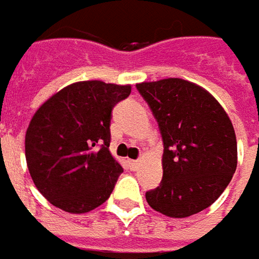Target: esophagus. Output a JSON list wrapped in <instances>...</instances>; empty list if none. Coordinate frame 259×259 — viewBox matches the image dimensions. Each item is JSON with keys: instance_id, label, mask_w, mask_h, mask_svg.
Segmentation results:
<instances>
[{"instance_id": "esophagus-1", "label": "esophagus", "mask_w": 259, "mask_h": 259, "mask_svg": "<svg viewBox=\"0 0 259 259\" xmlns=\"http://www.w3.org/2000/svg\"><path fill=\"white\" fill-rule=\"evenodd\" d=\"M130 165L133 168L134 171L140 166V159H133V161H130Z\"/></svg>"}]
</instances>
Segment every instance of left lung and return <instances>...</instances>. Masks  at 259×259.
Listing matches in <instances>:
<instances>
[{"label": "left lung", "mask_w": 259, "mask_h": 259, "mask_svg": "<svg viewBox=\"0 0 259 259\" xmlns=\"http://www.w3.org/2000/svg\"><path fill=\"white\" fill-rule=\"evenodd\" d=\"M162 137V181L145 198L152 209L185 218L214 204L237 169L230 117L204 88L180 78L137 85Z\"/></svg>", "instance_id": "1"}]
</instances>
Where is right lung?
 <instances>
[{
	"mask_svg": "<svg viewBox=\"0 0 259 259\" xmlns=\"http://www.w3.org/2000/svg\"><path fill=\"white\" fill-rule=\"evenodd\" d=\"M130 94V85L81 81L38 108L25 134V158L53 205L82 214L109 198L122 172L109 152L112 109Z\"/></svg>",
	"mask_w": 259,
	"mask_h": 259,
	"instance_id": "right-lung-1",
	"label": "right lung"
}]
</instances>
